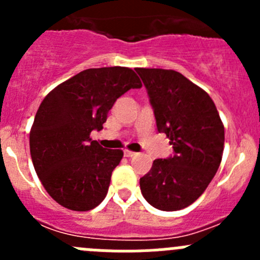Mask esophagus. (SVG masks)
I'll use <instances>...</instances> for the list:
<instances>
[{
	"label": "esophagus",
	"instance_id": "1",
	"mask_svg": "<svg viewBox=\"0 0 260 260\" xmlns=\"http://www.w3.org/2000/svg\"><path fill=\"white\" fill-rule=\"evenodd\" d=\"M136 152H133V151H129V149H124V156L125 157H133V156H136Z\"/></svg>",
	"mask_w": 260,
	"mask_h": 260
}]
</instances>
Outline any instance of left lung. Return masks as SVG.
I'll use <instances>...</instances> for the list:
<instances>
[{"instance_id": "left-lung-1", "label": "left lung", "mask_w": 260, "mask_h": 260, "mask_svg": "<svg viewBox=\"0 0 260 260\" xmlns=\"http://www.w3.org/2000/svg\"><path fill=\"white\" fill-rule=\"evenodd\" d=\"M136 72L148 93L157 129L170 138L175 152L154 159L141 177V192L158 210H181L214 179L224 151V125L209 94L181 73L145 68Z\"/></svg>"}]
</instances>
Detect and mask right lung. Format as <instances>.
I'll list each match as a JSON object with an SVG mask.
<instances>
[{"instance_id":"add662e5","label":"right lung","mask_w":260,"mask_h":260,"mask_svg":"<svg viewBox=\"0 0 260 260\" xmlns=\"http://www.w3.org/2000/svg\"><path fill=\"white\" fill-rule=\"evenodd\" d=\"M142 86L129 68L86 69L44 98L30 131L34 167L48 193L64 208L88 211L106 198L123 157L90 138L120 95Z\"/></svg>"}]
</instances>
